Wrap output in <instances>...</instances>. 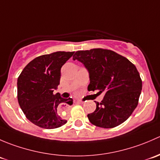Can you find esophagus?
Segmentation results:
<instances>
[{
	"instance_id": "34e87169",
	"label": "esophagus",
	"mask_w": 160,
	"mask_h": 160,
	"mask_svg": "<svg viewBox=\"0 0 160 160\" xmlns=\"http://www.w3.org/2000/svg\"><path fill=\"white\" fill-rule=\"evenodd\" d=\"M77 103H82V101H77ZM67 106H66V107H67Z\"/></svg>"
}]
</instances>
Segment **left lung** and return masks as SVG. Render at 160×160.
<instances>
[{"mask_svg": "<svg viewBox=\"0 0 160 160\" xmlns=\"http://www.w3.org/2000/svg\"><path fill=\"white\" fill-rule=\"evenodd\" d=\"M73 60L82 62L89 72L88 90L104 92L96 109L88 114L90 123L111 128L121 125L132 114L138 103L142 82L139 72L127 58L108 49L77 51Z\"/></svg>", "mask_w": 160, "mask_h": 160, "instance_id": "8db88e82", "label": "left lung"}]
</instances>
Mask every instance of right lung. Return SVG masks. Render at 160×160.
Masks as SVG:
<instances>
[{
	"label": "right lung",
	"instance_id": "add662e5",
	"mask_svg": "<svg viewBox=\"0 0 160 160\" xmlns=\"http://www.w3.org/2000/svg\"><path fill=\"white\" fill-rule=\"evenodd\" d=\"M74 52H56L32 60L18 78V101L25 115L40 128L52 129L67 122L59 115L66 104L72 105V98H61L53 91L59 84L61 67Z\"/></svg>",
	"mask_w": 160,
	"mask_h": 160
}]
</instances>
